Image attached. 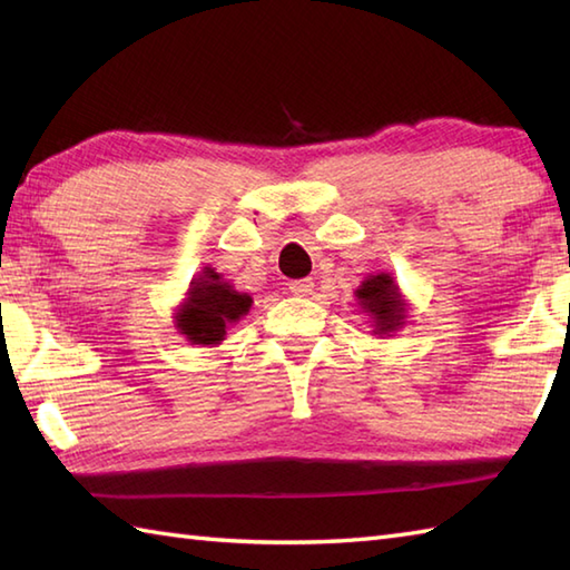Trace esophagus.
<instances>
[{"label": "esophagus", "instance_id": "1", "mask_svg": "<svg viewBox=\"0 0 570 570\" xmlns=\"http://www.w3.org/2000/svg\"><path fill=\"white\" fill-rule=\"evenodd\" d=\"M288 288H292L294 296H308L313 292V278H298V282L288 284Z\"/></svg>", "mask_w": 570, "mask_h": 570}]
</instances>
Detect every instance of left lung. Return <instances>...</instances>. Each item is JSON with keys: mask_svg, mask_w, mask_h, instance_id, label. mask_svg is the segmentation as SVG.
Returning a JSON list of instances; mask_svg holds the SVG:
<instances>
[{"mask_svg": "<svg viewBox=\"0 0 570 570\" xmlns=\"http://www.w3.org/2000/svg\"><path fill=\"white\" fill-rule=\"evenodd\" d=\"M355 296L362 313H367L372 318L374 335L390 337L399 328H404L409 304L404 301L402 292H399V284L394 282L392 274H370L365 282L357 286Z\"/></svg>", "mask_w": 570, "mask_h": 570, "instance_id": "obj_1", "label": "left lung"}]
</instances>
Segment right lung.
<instances>
[{
	"instance_id": "right-lung-1",
	"label": "right lung",
	"mask_w": 570,
	"mask_h": 570,
	"mask_svg": "<svg viewBox=\"0 0 570 570\" xmlns=\"http://www.w3.org/2000/svg\"><path fill=\"white\" fill-rule=\"evenodd\" d=\"M249 308V294L237 292L213 266H203L174 313V325L190 345L217 347L225 341L229 325L247 316Z\"/></svg>"
}]
</instances>
